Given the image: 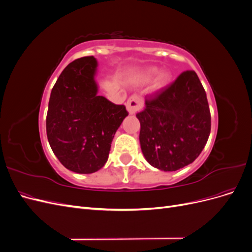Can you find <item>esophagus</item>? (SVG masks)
Segmentation results:
<instances>
[{
    "instance_id": "34e87169",
    "label": "esophagus",
    "mask_w": 252,
    "mask_h": 252,
    "mask_svg": "<svg viewBox=\"0 0 252 252\" xmlns=\"http://www.w3.org/2000/svg\"><path fill=\"white\" fill-rule=\"evenodd\" d=\"M126 106H127V110L129 111V113L134 114L143 108V106H144L143 97H141L138 94H133L128 98Z\"/></svg>"
}]
</instances>
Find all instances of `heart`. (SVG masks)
<instances>
[{
	"label": "heart",
	"instance_id": "heart-1",
	"mask_svg": "<svg viewBox=\"0 0 252 252\" xmlns=\"http://www.w3.org/2000/svg\"><path fill=\"white\" fill-rule=\"evenodd\" d=\"M157 71H158V69L155 67L149 68L148 71H147V74H146L147 78H151L152 75H155L157 73ZM169 80H170V74L168 72L163 71V72L158 74V77L157 79V85L158 86H163V85H165V84H167V82H168Z\"/></svg>",
	"mask_w": 252,
	"mask_h": 252
}]
</instances>
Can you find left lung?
I'll return each mask as SVG.
<instances>
[{"instance_id": "8db88e82", "label": "left lung", "mask_w": 252, "mask_h": 252, "mask_svg": "<svg viewBox=\"0 0 252 252\" xmlns=\"http://www.w3.org/2000/svg\"><path fill=\"white\" fill-rule=\"evenodd\" d=\"M145 104L136 118L141 123V148L148 163L164 171L192 163L211 129L207 96L195 71L182 72L169 85L146 96Z\"/></svg>"}]
</instances>
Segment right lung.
<instances>
[{"label":"right lung","mask_w":252,"mask_h":252,"mask_svg":"<svg viewBox=\"0 0 252 252\" xmlns=\"http://www.w3.org/2000/svg\"><path fill=\"white\" fill-rule=\"evenodd\" d=\"M96 60L72 61L60 74L48 103L46 132L53 154L67 169L93 173L107 162L111 142L128 116L124 105L97 95Z\"/></svg>","instance_id":"obj_1"}]
</instances>
